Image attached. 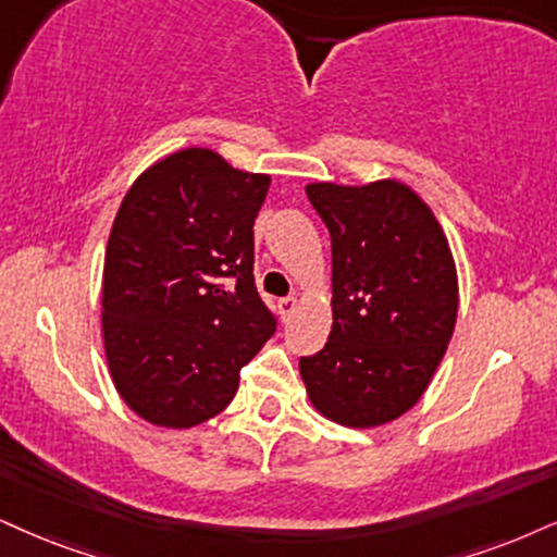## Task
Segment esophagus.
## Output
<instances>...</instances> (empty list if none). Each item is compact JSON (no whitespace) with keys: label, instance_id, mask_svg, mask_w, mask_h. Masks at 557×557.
<instances>
[{"label":"esophagus","instance_id":"1","mask_svg":"<svg viewBox=\"0 0 557 557\" xmlns=\"http://www.w3.org/2000/svg\"><path fill=\"white\" fill-rule=\"evenodd\" d=\"M278 310H281V314H284V320H289L292 314H294V310H297V297H284L278 301Z\"/></svg>","mask_w":557,"mask_h":557}]
</instances>
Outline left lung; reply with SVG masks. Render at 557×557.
Masks as SVG:
<instances>
[{"label":"left lung","mask_w":557,"mask_h":557,"mask_svg":"<svg viewBox=\"0 0 557 557\" xmlns=\"http://www.w3.org/2000/svg\"><path fill=\"white\" fill-rule=\"evenodd\" d=\"M333 247V331L301 356L314 408L369 429L410 410L442 363L457 322V271L431 209L408 185L312 183Z\"/></svg>","instance_id":"8db88e82"}]
</instances>
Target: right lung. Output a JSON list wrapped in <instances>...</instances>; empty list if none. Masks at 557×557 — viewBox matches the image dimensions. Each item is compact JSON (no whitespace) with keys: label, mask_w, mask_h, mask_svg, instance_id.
Masks as SVG:
<instances>
[{"label":"right lung","mask_w":557,"mask_h":557,"mask_svg":"<svg viewBox=\"0 0 557 557\" xmlns=\"http://www.w3.org/2000/svg\"><path fill=\"white\" fill-rule=\"evenodd\" d=\"M268 185L190 147L123 198L102 271V341L115 389L144 421L190 429L222 413L239 369L276 333L252 276Z\"/></svg>","instance_id":"1"}]
</instances>
